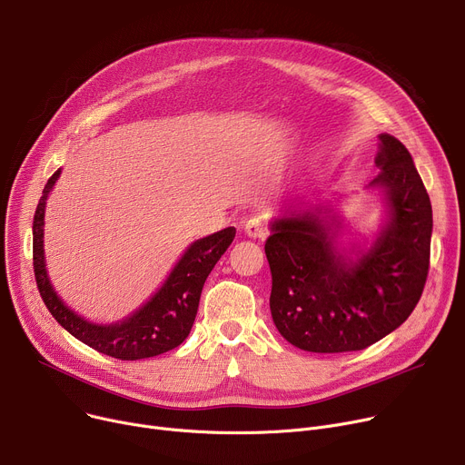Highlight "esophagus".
Masks as SVG:
<instances>
[{
  "label": "esophagus",
  "instance_id": "esophagus-1",
  "mask_svg": "<svg viewBox=\"0 0 465 465\" xmlns=\"http://www.w3.org/2000/svg\"><path fill=\"white\" fill-rule=\"evenodd\" d=\"M243 231H245V234L252 236V238H264L266 232H268V227L261 220V217H250V220L245 222Z\"/></svg>",
  "mask_w": 465,
  "mask_h": 465
}]
</instances>
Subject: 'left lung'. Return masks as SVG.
<instances>
[{"instance_id": "left-lung-1", "label": "left lung", "mask_w": 465, "mask_h": 465, "mask_svg": "<svg viewBox=\"0 0 465 465\" xmlns=\"http://www.w3.org/2000/svg\"><path fill=\"white\" fill-rule=\"evenodd\" d=\"M370 185L387 191L391 222L357 259L334 248L321 213L272 222L264 253L272 272L270 312L280 334L312 352L361 351L411 315L430 268L431 204L407 148L379 134Z\"/></svg>"}]
</instances>
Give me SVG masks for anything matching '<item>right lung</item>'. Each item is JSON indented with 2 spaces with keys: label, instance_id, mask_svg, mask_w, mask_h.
<instances>
[{
  "label": "right lung",
  "instance_id": "right-lung-1",
  "mask_svg": "<svg viewBox=\"0 0 465 465\" xmlns=\"http://www.w3.org/2000/svg\"><path fill=\"white\" fill-rule=\"evenodd\" d=\"M58 176L60 171L48 178L34 215V272L41 298L52 317L82 343L120 361L150 359L178 347L195 322L204 282L234 240L236 229L227 227L191 243L167 282L131 317L116 324H94L62 302L46 276L43 250L45 204Z\"/></svg>",
  "mask_w": 465,
  "mask_h": 465
}]
</instances>
